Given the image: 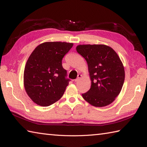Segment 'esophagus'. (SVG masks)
Masks as SVG:
<instances>
[{"label": "esophagus", "mask_w": 147, "mask_h": 147, "mask_svg": "<svg viewBox=\"0 0 147 147\" xmlns=\"http://www.w3.org/2000/svg\"><path fill=\"white\" fill-rule=\"evenodd\" d=\"M81 77H82V75L78 74V76H77V78L76 79L74 80V82H77L81 78Z\"/></svg>", "instance_id": "obj_1"}]
</instances>
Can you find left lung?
<instances>
[{
	"label": "left lung",
	"instance_id": "1",
	"mask_svg": "<svg viewBox=\"0 0 147 147\" xmlns=\"http://www.w3.org/2000/svg\"><path fill=\"white\" fill-rule=\"evenodd\" d=\"M77 51L87 62L91 86L82 94L94 107H102L115 100L125 78L122 62L113 49L105 45H80Z\"/></svg>",
	"mask_w": 147,
	"mask_h": 147
}]
</instances>
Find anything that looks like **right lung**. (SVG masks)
I'll use <instances>...</instances> for the list:
<instances>
[{"label":"right lung","mask_w":147,"mask_h":147,"mask_svg":"<svg viewBox=\"0 0 147 147\" xmlns=\"http://www.w3.org/2000/svg\"><path fill=\"white\" fill-rule=\"evenodd\" d=\"M72 47V43L45 42L31 53L25 66L24 85L35 104L47 107L63 96L70 80L62 60Z\"/></svg>","instance_id":"obj_1"}]
</instances>
